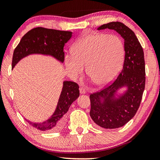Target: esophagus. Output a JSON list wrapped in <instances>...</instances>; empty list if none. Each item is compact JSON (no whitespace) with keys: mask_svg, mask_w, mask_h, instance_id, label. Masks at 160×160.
<instances>
[{"mask_svg":"<svg viewBox=\"0 0 160 160\" xmlns=\"http://www.w3.org/2000/svg\"><path fill=\"white\" fill-rule=\"evenodd\" d=\"M80 94H85L86 93V90L84 88H82V87L80 88Z\"/></svg>","mask_w":160,"mask_h":160,"instance_id":"obj_1","label":"esophagus"}]
</instances>
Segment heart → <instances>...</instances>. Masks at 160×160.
I'll return each instance as SVG.
<instances>
[{
  "label": "heart",
  "instance_id": "heart-1",
  "mask_svg": "<svg viewBox=\"0 0 160 160\" xmlns=\"http://www.w3.org/2000/svg\"><path fill=\"white\" fill-rule=\"evenodd\" d=\"M125 56V47L120 38L103 33L82 37L72 48V55L64 58L70 76L77 78L87 74L97 85L103 86L113 80L121 70Z\"/></svg>",
  "mask_w": 160,
  "mask_h": 160
}]
</instances>
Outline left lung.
<instances>
[{
  "label": "left lung",
  "mask_w": 160,
  "mask_h": 160,
  "mask_svg": "<svg viewBox=\"0 0 160 160\" xmlns=\"http://www.w3.org/2000/svg\"><path fill=\"white\" fill-rule=\"evenodd\" d=\"M113 29L124 40L125 58L123 68L110 85L91 94L90 115L97 125L113 129L125 125L136 113L145 85V66L142 46L133 31L120 22H112L97 29ZM126 86L127 90L118 98L115 94Z\"/></svg>",
  "instance_id": "obj_1"
}]
</instances>
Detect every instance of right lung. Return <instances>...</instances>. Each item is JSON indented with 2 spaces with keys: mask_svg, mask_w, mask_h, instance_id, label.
I'll list each match as a JSON object with an SVG mask.
<instances>
[{
  "mask_svg": "<svg viewBox=\"0 0 160 160\" xmlns=\"http://www.w3.org/2000/svg\"><path fill=\"white\" fill-rule=\"evenodd\" d=\"M72 32L56 29L36 28L29 30L22 38L13 52L12 68L25 56L33 53L49 55L61 63L64 61L63 47L72 37ZM80 95L79 86L72 81H64L57 107L53 115L42 123L28 122L43 131H57L62 129L65 114L70 106Z\"/></svg>",
  "mask_w": 160,
  "mask_h": 160,
  "instance_id": "add662e5",
  "label": "right lung"
}]
</instances>
